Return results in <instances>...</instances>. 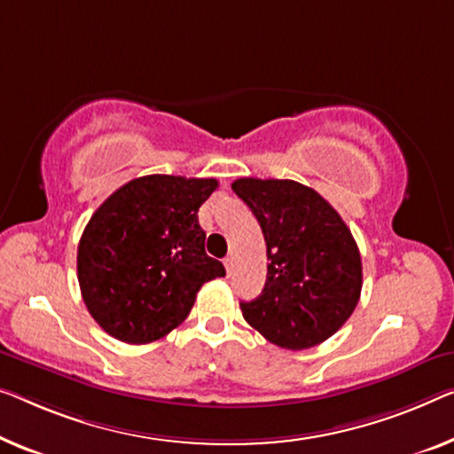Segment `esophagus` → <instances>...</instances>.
Listing matches in <instances>:
<instances>
[{
    "label": "esophagus",
    "instance_id": "34e87169",
    "mask_svg": "<svg viewBox=\"0 0 454 454\" xmlns=\"http://www.w3.org/2000/svg\"><path fill=\"white\" fill-rule=\"evenodd\" d=\"M224 267H226V270H228V275H232V270H234V256H226V259H224Z\"/></svg>",
    "mask_w": 454,
    "mask_h": 454
}]
</instances>
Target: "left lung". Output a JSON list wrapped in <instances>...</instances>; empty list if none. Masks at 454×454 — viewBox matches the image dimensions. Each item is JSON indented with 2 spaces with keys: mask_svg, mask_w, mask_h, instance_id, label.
I'll list each match as a JSON object with an SVG mask.
<instances>
[{
  "mask_svg": "<svg viewBox=\"0 0 454 454\" xmlns=\"http://www.w3.org/2000/svg\"><path fill=\"white\" fill-rule=\"evenodd\" d=\"M234 193L259 220L267 242V281L242 301V316L269 342L303 350L338 333L363 287L361 253L340 214L292 179L242 177Z\"/></svg>",
  "mask_w": 454,
  "mask_h": 454,
  "instance_id": "left-lung-1",
  "label": "left lung"
}]
</instances>
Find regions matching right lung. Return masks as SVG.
<instances>
[{
	"mask_svg": "<svg viewBox=\"0 0 454 454\" xmlns=\"http://www.w3.org/2000/svg\"><path fill=\"white\" fill-rule=\"evenodd\" d=\"M215 179L145 175L87 222L77 248L81 295L93 320L128 344L159 340L192 312L201 286L224 277L206 254L198 209Z\"/></svg>",
	"mask_w": 454,
	"mask_h": 454,
	"instance_id": "add662e5",
	"label": "right lung"
}]
</instances>
